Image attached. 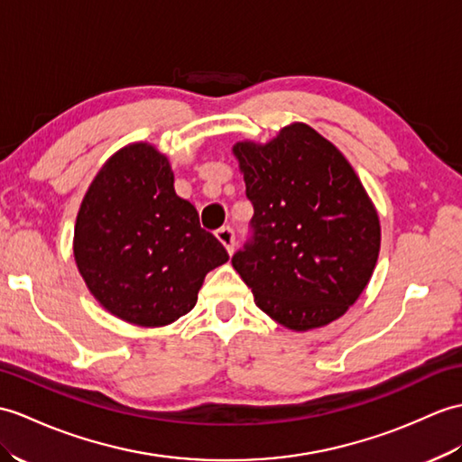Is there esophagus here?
<instances>
[{"instance_id": "esophagus-1", "label": "esophagus", "mask_w": 462, "mask_h": 462, "mask_svg": "<svg viewBox=\"0 0 462 462\" xmlns=\"http://www.w3.org/2000/svg\"><path fill=\"white\" fill-rule=\"evenodd\" d=\"M217 238L218 242L226 248V252L232 255L234 252V242H236V236H234V230L230 226H224L220 230H217Z\"/></svg>"}]
</instances>
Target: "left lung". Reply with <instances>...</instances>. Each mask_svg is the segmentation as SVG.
Instances as JSON below:
<instances>
[{
	"label": "left lung",
	"mask_w": 462,
	"mask_h": 462,
	"mask_svg": "<svg viewBox=\"0 0 462 462\" xmlns=\"http://www.w3.org/2000/svg\"><path fill=\"white\" fill-rule=\"evenodd\" d=\"M232 152L254 205L252 238L234 270L265 315L291 330L325 327L366 289L380 220L358 175L313 127L295 122L265 145Z\"/></svg>",
	"instance_id": "left-lung-1"
}]
</instances>
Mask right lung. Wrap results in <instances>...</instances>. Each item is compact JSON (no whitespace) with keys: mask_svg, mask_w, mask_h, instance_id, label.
<instances>
[{"mask_svg":"<svg viewBox=\"0 0 462 462\" xmlns=\"http://www.w3.org/2000/svg\"><path fill=\"white\" fill-rule=\"evenodd\" d=\"M173 182L169 159L153 145H127L94 177L74 226L86 287L106 310L137 327H165L187 315L207 273L228 262Z\"/></svg>","mask_w":462,"mask_h":462,"instance_id":"right-lung-1","label":"right lung"}]
</instances>
